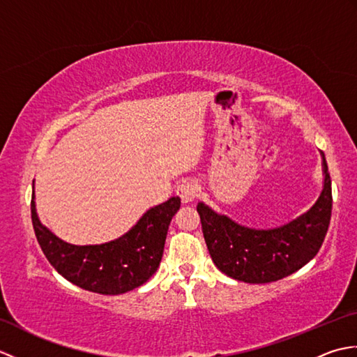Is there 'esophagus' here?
I'll list each match as a JSON object with an SVG mask.
<instances>
[{
	"label": "esophagus",
	"instance_id": "34e87169",
	"mask_svg": "<svg viewBox=\"0 0 357 357\" xmlns=\"http://www.w3.org/2000/svg\"><path fill=\"white\" fill-rule=\"evenodd\" d=\"M176 195L184 204L192 202L198 196V184L193 183V181H185V183L178 185Z\"/></svg>",
	"mask_w": 357,
	"mask_h": 357
}]
</instances>
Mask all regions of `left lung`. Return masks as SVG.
<instances>
[{
	"label": "left lung",
	"instance_id": "obj_1",
	"mask_svg": "<svg viewBox=\"0 0 357 357\" xmlns=\"http://www.w3.org/2000/svg\"><path fill=\"white\" fill-rule=\"evenodd\" d=\"M324 187L313 207L276 229L239 225L199 202L204 239L216 267L247 284H268L290 276L319 252L331 219V179L322 153Z\"/></svg>",
	"mask_w": 357,
	"mask_h": 357
}]
</instances>
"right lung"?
<instances>
[{
    "mask_svg": "<svg viewBox=\"0 0 357 357\" xmlns=\"http://www.w3.org/2000/svg\"><path fill=\"white\" fill-rule=\"evenodd\" d=\"M179 207V196H173L147 210L115 241L100 245H73L55 236L38 219L35 190L30 202L38 244L53 268L72 284L100 294H123L147 282L161 262L167 230Z\"/></svg>",
    "mask_w": 357,
    "mask_h": 357,
    "instance_id": "1",
    "label": "right lung"
}]
</instances>
